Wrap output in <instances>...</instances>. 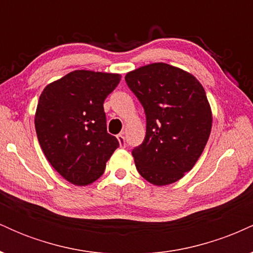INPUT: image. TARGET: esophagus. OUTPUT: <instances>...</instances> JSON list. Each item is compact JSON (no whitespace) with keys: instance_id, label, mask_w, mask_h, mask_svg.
Masks as SVG:
<instances>
[{"instance_id":"1","label":"esophagus","mask_w":253,"mask_h":253,"mask_svg":"<svg viewBox=\"0 0 253 253\" xmlns=\"http://www.w3.org/2000/svg\"><path fill=\"white\" fill-rule=\"evenodd\" d=\"M118 140H119V144H120L121 147H125L126 146V143H125V136H124V133H120V134L117 135Z\"/></svg>"}]
</instances>
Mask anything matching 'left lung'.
Segmentation results:
<instances>
[{"mask_svg":"<svg viewBox=\"0 0 253 253\" xmlns=\"http://www.w3.org/2000/svg\"><path fill=\"white\" fill-rule=\"evenodd\" d=\"M125 80L146 114V135L132 151L136 170L151 184H172L193 169L210 138L205 89L190 72L167 63L140 66Z\"/></svg>","mask_w":253,"mask_h":253,"instance_id":"left-lung-1","label":"left lung"}]
</instances>
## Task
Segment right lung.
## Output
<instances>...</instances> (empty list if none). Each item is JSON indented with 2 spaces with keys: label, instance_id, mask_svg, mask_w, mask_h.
Returning a JSON list of instances; mask_svg holds the SVG:
<instances>
[{
  "label": "right lung",
  "instance_id": "add662e5",
  "mask_svg": "<svg viewBox=\"0 0 253 253\" xmlns=\"http://www.w3.org/2000/svg\"><path fill=\"white\" fill-rule=\"evenodd\" d=\"M120 74L75 70L47 84L38 102L34 124L47 161L75 185L94 183L119 147L107 133L103 102Z\"/></svg>",
  "mask_w": 253,
  "mask_h": 253
}]
</instances>
